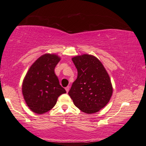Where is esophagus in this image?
I'll list each match as a JSON object with an SVG mask.
<instances>
[{
	"mask_svg": "<svg viewBox=\"0 0 146 146\" xmlns=\"http://www.w3.org/2000/svg\"><path fill=\"white\" fill-rule=\"evenodd\" d=\"M65 90H66L67 93H68L69 91V86H67V87H65Z\"/></svg>",
	"mask_w": 146,
	"mask_h": 146,
	"instance_id": "obj_1",
	"label": "esophagus"
}]
</instances>
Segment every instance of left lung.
I'll use <instances>...</instances> for the list:
<instances>
[{
    "instance_id": "left-lung-1",
    "label": "left lung",
    "mask_w": 146,
    "mask_h": 146,
    "mask_svg": "<svg viewBox=\"0 0 146 146\" xmlns=\"http://www.w3.org/2000/svg\"><path fill=\"white\" fill-rule=\"evenodd\" d=\"M72 61L78 73L69 95L74 104L83 112H98L107 104L112 96L109 75L101 62L93 55H79Z\"/></svg>"
}]
</instances>
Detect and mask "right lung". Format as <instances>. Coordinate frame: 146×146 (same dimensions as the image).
Returning a JSON list of instances; mask_svg holds the SVG:
<instances>
[{"instance_id": "add662e5", "label": "right lung", "mask_w": 146, "mask_h": 146, "mask_svg": "<svg viewBox=\"0 0 146 146\" xmlns=\"http://www.w3.org/2000/svg\"><path fill=\"white\" fill-rule=\"evenodd\" d=\"M60 58L45 54L30 67L22 84V94L30 109L36 114L48 112L55 105L57 98L66 93L54 73Z\"/></svg>"}]
</instances>
